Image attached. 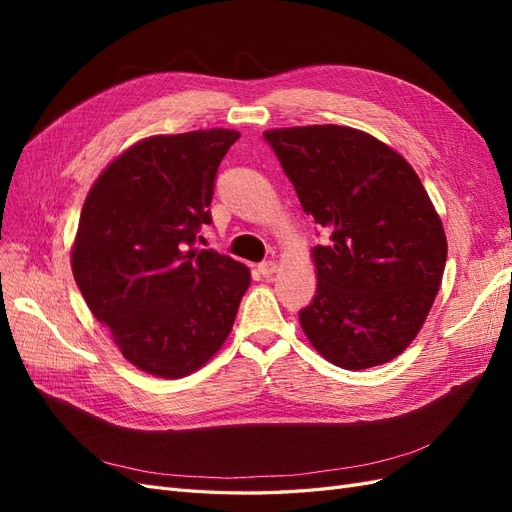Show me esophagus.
Here are the masks:
<instances>
[{"label":"esophagus","mask_w":512,"mask_h":512,"mask_svg":"<svg viewBox=\"0 0 512 512\" xmlns=\"http://www.w3.org/2000/svg\"><path fill=\"white\" fill-rule=\"evenodd\" d=\"M277 271V265L273 260H267V262H260L258 265V273L262 275V277H273V273Z\"/></svg>","instance_id":"esophagus-1"}]
</instances>
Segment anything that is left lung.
Masks as SVG:
<instances>
[{"instance_id": "8db88e82", "label": "left lung", "mask_w": 512, "mask_h": 512, "mask_svg": "<svg viewBox=\"0 0 512 512\" xmlns=\"http://www.w3.org/2000/svg\"><path fill=\"white\" fill-rule=\"evenodd\" d=\"M265 138L305 215L331 235L312 250L316 294L299 312L309 344L352 371L397 359L436 301L448 252L421 179L356 128H275Z\"/></svg>"}]
</instances>
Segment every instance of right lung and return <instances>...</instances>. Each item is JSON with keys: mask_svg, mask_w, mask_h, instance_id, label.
Here are the masks:
<instances>
[{"mask_svg": "<svg viewBox=\"0 0 512 512\" xmlns=\"http://www.w3.org/2000/svg\"><path fill=\"white\" fill-rule=\"evenodd\" d=\"M237 130L156 134L91 185L70 252L76 286L123 359L177 380L224 346L250 269L190 247L211 224L213 179Z\"/></svg>", "mask_w": 512, "mask_h": 512, "instance_id": "1", "label": "right lung"}]
</instances>
